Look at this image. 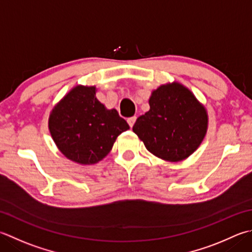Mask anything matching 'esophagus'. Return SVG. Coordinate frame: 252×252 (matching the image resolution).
<instances>
[{"label":"esophagus","instance_id":"esophagus-1","mask_svg":"<svg viewBox=\"0 0 252 252\" xmlns=\"http://www.w3.org/2000/svg\"><path fill=\"white\" fill-rule=\"evenodd\" d=\"M136 121V117H131L127 119V123H129V126L132 127L133 126H134V123Z\"/></svg>","mask_w":252,"mask_h":252}]
</instances>
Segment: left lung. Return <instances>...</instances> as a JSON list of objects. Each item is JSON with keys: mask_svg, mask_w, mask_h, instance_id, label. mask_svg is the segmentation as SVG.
Segmentation results:
<instances>
[{"mask_svg": "<svg viewBox=\"0 0 252 252\" xmlns=\"http://www.w3.org/2000/svg\"><path fill=\"white\" fill-rule=\"evenodd\" d=\"M150 110L136 119L133 132L147 151L166 161H181L193 154L208 132L205 107L178 82L152 92Z\"/></svg>", "mask_w": 252, "mask_h": 252, "instance_id": "1", "label": "left lung"}]
</instances>
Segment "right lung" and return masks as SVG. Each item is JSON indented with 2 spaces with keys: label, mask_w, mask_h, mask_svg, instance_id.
I'll return each mask as SVG.
<instances>
[{
  "label": "right lung",
  "mask_w": 252,
  "mask_h": 252,
  "mask_svg": "<svg viewBox=\"0 0 252 252\" xmlns=\"http://www.w3.org/2000/svg\"><path fill=\"white\" fill-rule=\"evenodd\" d=\"M96 92V86L73 87L49 116V131L59 151L81 165L105 158L117 137L130 129L116 109H107L97 99Z\"/></svg>",
  "instance_id": "right-lung-1"
}]
</instances>
